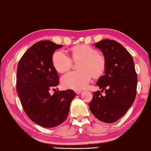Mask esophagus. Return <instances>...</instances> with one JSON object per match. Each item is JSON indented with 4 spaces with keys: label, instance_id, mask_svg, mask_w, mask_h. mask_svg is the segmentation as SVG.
<instances>
[{
    "label": "esophagus",
    "instance_id": "esophagus-1",
    "mask_svg": "<svg viewBox=\"0 0 151 151\" xmlns=\"http://www.w3.org/2000/svg\"><path fill=\"white\" fill-rule=\"evenodd\" d=\"M75 93L77 94V95H79V94H80L81 93V91L76 90V91H75Z\"/></svg>",
    "mask_w": 151,
    "mask_h": 151
}]
</instances>
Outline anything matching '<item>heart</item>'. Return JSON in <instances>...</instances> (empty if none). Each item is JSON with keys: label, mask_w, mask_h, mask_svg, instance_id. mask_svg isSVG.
Masks as SVG:
<instances>
[{"label": "heart", "mask_w": 151, "mask_h": 151, "mask_svg": "<svg viewBox=\"0 0 151 151\" xmlns=\"http://www.w3.org/2000/svg\"><path fill=\"white\" fill-rule=\"evenodd\" d=\"M72 56L76 61L81 60L78 68L79 70L68 72L61 77V83L66 89L81 90L89 83L92 75L99 77L106 68V60L98 51L89 45H82L73 47ZM52 65L58 72H63L72 66V60L64 50H58L54 53Z\"/></svg>", "instance_id": "heart-1"}]
</instances>
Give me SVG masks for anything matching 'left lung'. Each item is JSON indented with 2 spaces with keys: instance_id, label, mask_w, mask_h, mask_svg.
<instances>
[{
  "instance_id": "obj_1",
  "label": "left lung",
  "mask_w": 151,
  "mask_h": 151,
  "mask_svg": "<svg viewBox=\"0 0 151 151\" xmlns=\"http://www.w3.org/2000/svg\"><path fill=\"white\" fill-rule=\"evenodd\" d=\"M106 60L104 75L98 81L100 91L93 93L89 102L91 112L99 120L114 123L124 116L135 101L137 76L134 62L125 47L114 40L104 39L96 42Z\"/></svg>"
}]
</instances>
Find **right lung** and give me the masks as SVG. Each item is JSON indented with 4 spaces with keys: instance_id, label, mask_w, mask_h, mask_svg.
Listing matches in <instances>:
<instances>
[{
    "instance_id": "1",
    "label": "right lung",
    "mask_w": 151,
    "mask_h": 151,
    "mask_svg": "<svg viewBox=\"0 0 151 151\" xmlns=\"http://www.w3.org/2000/svg\"><path fill=\"white\" fill-rule=\"evenodd\" d=\"M62 47L50 41L36 42L24 54L17 68L16 91L23 109L31 121L44 127L63 123L76 96L72 89H55L53 96L49 93L59 83L52 58L55 50Z\"/></svg>"
}]
</instances>
